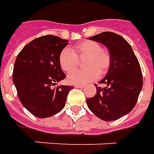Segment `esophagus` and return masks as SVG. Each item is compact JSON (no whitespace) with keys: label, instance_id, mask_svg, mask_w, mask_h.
<instances>
[{"label":"esophagus","instance_id":"1","mask_svg":"<svg viewBox=\"0 0 154 154\" xmlns=\"http://www.w3.org/2000/svg\"><path fill=\"white\" fill-rule=\"evenodd\" d=\"M75 87L76 88H83V87H85L84 85H75Z\"/></svg>","mask_w":154,"mask_h":154}]
</instances>
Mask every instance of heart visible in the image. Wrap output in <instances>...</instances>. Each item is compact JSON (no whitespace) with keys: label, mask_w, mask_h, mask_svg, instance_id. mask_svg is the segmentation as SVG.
I'll list each match as a JSON object with an SVG mask.
<instances>
[{"label":"heart","mask_w":154,"mask_h":154,"mask_svg":"<svg viewBox=\"0 0 154 154\" xmlns=\"http://www.w3.org/2000/svg\"><path fill=\"white\" fill-rule=\"evenodd\" d=\"M86 56L84 66L85 69L72 72L68 80L72 84L83 85L98 78L99 75L106 74L111 63L109 51L101 48L98 42L85 40L75 45L73 48H65L61 51L59 62L61 69L66 73L74 70L79 63V58Z\"/></svg>","instance_id":"heart-1"}]
</instances>
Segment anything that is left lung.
<instances>
[{
	"mask_svg": "<svg viewBox=\"0 0 154 154\" xmlns=\"http://www.w3.org/2000/svg\"><path fill=\"white\" fill-rule=\"evenodd\" d=\"M89 40L103 44L109 51L111 63L106 76L95 85L96 94L86 103L100 119L114 121L129 113L143 88V75L138 59L127 40L114 32H102Z\"/></svg>",
	"mask_w": 154,
	"mask_h": 154,
	"instance_id": "left-lung-1",
	"label": "left lung"
}]
</instances>
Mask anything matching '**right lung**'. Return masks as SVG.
I'll list each match as a JSON object with an SVG mask.
<instances>
[{
	"label": "right lung",
	"mask_w": 154,
	"mask_h": 154,
	"mask_svg": "<svg viewBox=\"0 0 154 154\" xmlns=\"http://www.w3.org/2000/svg\"><path fill=\"white\" fill-rule=\"evenodd\" d=\"M67 45L68 40L56 35H43L28 43L16 57L13 83L20 103L36 117H51L61 111L74 88L57 85L66 77L59 57Z\"/></svg>",
	"instance_id": "right-lung-1"
}]
</instances>
